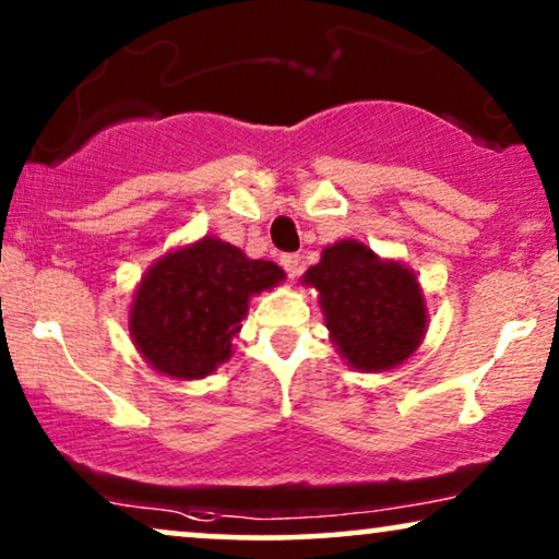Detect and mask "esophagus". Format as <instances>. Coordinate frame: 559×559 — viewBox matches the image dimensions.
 Masks as SVG:
<instances>
[{"label":"esophagus","mask_w":559,"mask_h":559,"mask_svg":"<svg viewBox=\"0 0 559 559\" xmlns=\"http://www.w3.org/2000/svg\"><path fill=\"white\" fill-rule=\"evenodd\" d=\"M280 264L285 266L287 277L293 280V277H297V272H300V254H282Z\"/></svg>","instance_id":"esophagus-1"}]
</instances>
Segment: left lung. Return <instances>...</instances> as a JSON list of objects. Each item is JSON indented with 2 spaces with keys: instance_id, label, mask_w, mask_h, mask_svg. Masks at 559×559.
<instances>
[{
  "instance_id": "obj_1",
  "label": "left lung",
  "mask_w": 559,
  "mask_h": 559,
  "mask_svg": "<svg viewBox=\"0 0 559 559\" xmlns=\"http://www.w3.org/2000/svg\"><path fill=\"white\" fill-rule=\"evenodd\" d=\"M316 287L333 346L358 371H386L415 354L427 331L425 295L415 272L343 239L302 274Z\"/></svg>"
}]
</instances>
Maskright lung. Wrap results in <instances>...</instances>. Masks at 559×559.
<instances>
[{"label": "right lung", "mask_w": 559, "mask_h": 559, "mask_svg": "<svg viewBox=\"0 0 559 559\" xmlns=\"http://www.w3.org/2000/svg\"><path fill=\"white\" fill-rule=\"evenodd\" d=\"M285 272L239 247L203 236L167 251L144 274L129 333L144 361L175 379H203L228 361L249 297L277 287Z\"/></svg>", "instance_id": "1"}]
</instances>
